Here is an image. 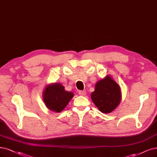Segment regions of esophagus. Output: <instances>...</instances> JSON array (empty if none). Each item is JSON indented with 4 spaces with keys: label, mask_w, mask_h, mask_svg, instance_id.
I'll use <instances>...</instances> for the list:
<instances>
[{
    "label": "esophagus",
    "mask_w": 157,
    "mask_h": 157,
    "mask_svg": "<svg viewBox=\"0 0 157 157\" xmlns=\"http://www.w3.org/2000/svg\"><path fill=\"white\" fill-rule=\"evenodd\" d=\"M78 93L80 96H85L86 94V92L84 90H79Z\"/></svg>",
    "instance_id": "obj_1"
}]
</instances>
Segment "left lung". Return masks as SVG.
Wrapping results in <instances>:
<instances>
[{"label":"left lung","mask_w":157,"mask_h":157,"mask_svg":"<svg viewBox=\"0 0 157 157\" xmlns=\"http://www.w3.org/2000/svg\"><path fill=\"white\" fill-rule=\"evenodd\" d=\"M95 105L103 113H109L117 108L121 100L119 85L109 76L98 82L95 90L91 94Z\"/></svg>","instance_id":"left-lung-1"}]
</instances>
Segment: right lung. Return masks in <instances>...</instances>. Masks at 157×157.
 I'll return each mask as SVG.
<instances>
[{"instance_id":"right-lung-1","label":"right lung","mask_w":157,"mask_h":157,"mask_svg":"<svg viewBox=\"0 0 157 157\" xmlns=\"http://www.w3.org/2000/svg\"><path fill=\"white\" fill-rule=\"evenodd\" d=\"M73 96L72 92L66 91L64 86L59 83L48 85L43 92L46 106L56 113L61 112Z\"/></svg>"}]
</instances>
